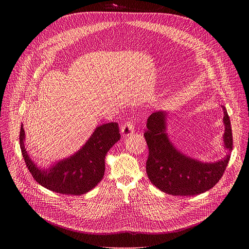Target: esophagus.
<instances>
[{"label": "esophagus", "instance_id": "esophagus-1", "mask_svg": "<svg viewBox=\"0 0 249 249\" xmlns=\"http://www.w3.org/2000/svg\"><path fill=\"white\" fill-rule=\"evenodd\" d=\"M134 131V125L131 121H126L122 126H121V133L122 135L125 136H129L131 135Z\"/></svg>", "mask_w": 249, "mask_h": 249}]
</instances>
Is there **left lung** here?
Returning a JSON list of instances; mask_svg holds the SVG:
<instances>
[{
    "label": "left lung",
    "mask_w": 249,
    "mask_h": 249,
    "mask_svg": "<svg viewBox=\"0 0 249 249\" xmlns=\"http://www.w3.org/2000/svg\"><path fill=\"white\" fill-rule=\"evenodd\" d=\"M224 147L232 151L233 136L226 108L223 106ZM144 138L148 145L146 174L161 192L174 196H195L212 189L228 165L230 153L216 162H202L178 151L166 133V112L152 113L147 119Z\"/></svg>",
    "instance_id": "left-lung-1"
}]
</instances>
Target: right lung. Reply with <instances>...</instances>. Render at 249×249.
<instances>
[{"mask_svg":"<svg viewBox=\"0 0 249 249\" xmlns=\"http://www.w3.org/2000/svg\"><path fill=\"white\" fill-rule=\"evenodd\" d=\"M119 132L116 122L97 127L80 150L47 169L37 167L26 151L23 124L20 129V148L26 166L39 185L58 194L78 196L94 189L102 180L105 158L110 148L120 140Z\"/></svg>","mask_w":249,"mask_h":249,"instance_id":"1","label":"right lung"}]
</instances>
